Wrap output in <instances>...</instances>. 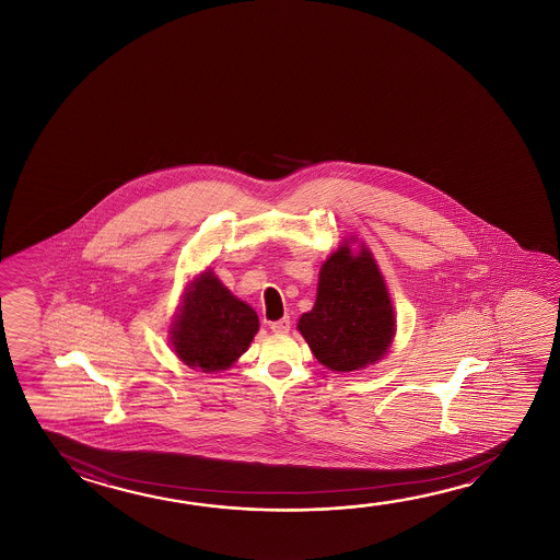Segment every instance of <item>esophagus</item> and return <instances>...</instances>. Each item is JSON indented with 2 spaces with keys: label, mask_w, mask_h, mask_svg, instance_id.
<instances>
[{
  "label": "esophagus",
  "mask_w": 560,
  "mask_h": 560,
  "mask_svg": "<svg viewBox=\"0 0 560 560\" xmlns=\"http://www.w3.org/2000/svg\"><path fill=\"white\" fill-rule=\"evenodd\" d=\"M269 328H271V331H276V334H287V331L291 330V320L289 318H281V320L271 322Z\"/></svg>",
  "instance_id": "obj_1"
}]
</instances>
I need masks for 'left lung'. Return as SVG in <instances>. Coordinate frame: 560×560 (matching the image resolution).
Returning a JSON list of instances; mask_svg holds the SVG:
<instances>
[{
	"label": "left lung",
	"mask_w": 560,
	"mask_h": 560,
	"mask_svg": "<svg viewBox=\"0 0 560 560\" xmlns=\"http://www.w3.org/2000/svg\"><path fill=\"white\" fill-rule=\"evenodd\" d=\"M296 328L324 368L349 373L386 355L396 320L385 279L363 244L358 256L343 242L320 269L316 303Z\"/></svg>",
	"instance_id": "1"
}]
</instances>
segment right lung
<instances>
[{
  "mask_svg": "<svg viewBox=\"0 0 560 560\" xmlns=\"http://www.w3.org/2000/svg\"><path fill=\"white\" fill-rule=\"evenodd\" d=\"M257 330L256 311L207 269L187 284L170 339L185 365L214 373L229 369L249 348Z\"/></svg>",
  "mask_w": 560,
  "mask_h": 560,
  "instance_id": "obj_1",
  "label": "right lung"
}]
</instances>
